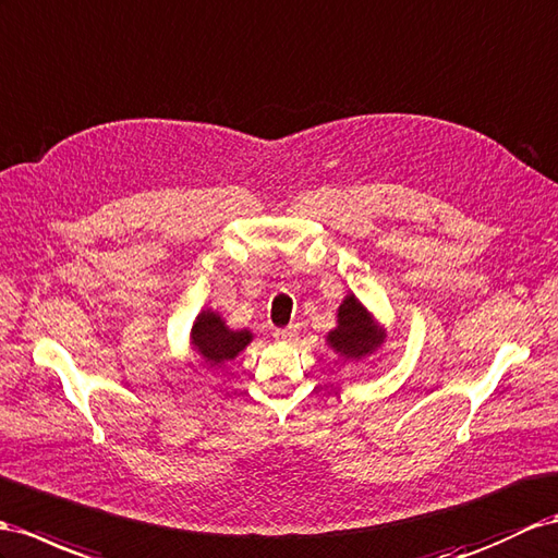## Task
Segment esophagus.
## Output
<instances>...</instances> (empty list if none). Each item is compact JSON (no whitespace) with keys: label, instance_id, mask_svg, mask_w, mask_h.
Wrapping results in <instances>:
<instances>
[{"label":"esophagus","instance_id":"34e87169","mask_svg":"<svg viewBox=\"0 0 558 558\" xmlns=\"http://www.w3.org/2000/svg\"><path fill=\"white\" fill-rule=\"evenodd\" d=\"M274 335L280 341H290V339H294L299 335V330H296V325H290V327H280V330H276Z\"/></svg>","mask_w":558,"mask_h":558}]
</instances>
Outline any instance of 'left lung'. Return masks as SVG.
Here are the masks:
<instances>
[{
	"mask_svg": "<svg viewBox=\"0 0 558 558\" xmlns=\"http://www.w3.org/2000/svg\"><path fill=\"white\" fill-rule=\"evenodd\" d=\"M387 332L375 323L369 313L355 294H349L337 311V327L327 332V344L344 361H361L365 355L375 353Z\"/></svg>",
	"mask_w": 558,
	"mask_h": 558,
	"instance_id": "left-lung-1",
	"label": "left lung"
}]
</instances>
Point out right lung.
<instances>
[{
	"label": "right lung",
	"instance_id": "1",
	"mask_svg": "<svg viewBox=\"0 0 558 558\" xmlns=\"http://www.w3.org/2000/svg\"><path fill=\"white\" fill-rule=\"evenodd\" d=\"M252 341L250 330H231L217 311H203L193 323L191 344L203 355L205 365L217 367L235 355Z\"/></svg>",
	"mask_w": 558,
	"mask_h": 558
}]
</instances>
